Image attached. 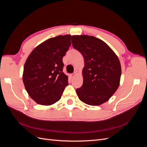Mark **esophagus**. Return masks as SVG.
<instances>
[{"mask_svg": "<svg viewBox=\"0 0 147 147\" xmlns=\"http://www.w3.org/2000/svg\"><path fill=\"white\" fill-rule=\"evenodd\" d=\"M75 75H76V72H74V74H70V77H71V78H74Z\"/></svg>", "mask_w": 147, "mask_h": 147, "instance_id": "1", "label": "esophagus"}]
</instances>
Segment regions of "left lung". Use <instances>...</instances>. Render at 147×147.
<instances>
[{
  "instance_id": "8db88e82",
  "label": "left lung",
  "mask_w": 147,
  "mask_h": 147,
  "mask_svg": "<svg viewBox=\"0 0 147 147\" xmlns=\"http://www.w3.org/2000/svg\"><path fill=\"white\" fill-rule=\"evenodd\" d=\"M72 43L84 61L83 85L76 90L78 98L88 105H101L119 85L121 68L118 57L107 44L94 36L73 35Z\"/></svg>"
}]
</instances>
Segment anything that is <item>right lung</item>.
<instances>
[{
    "mask_svg": "<svg viewBox=\"0 0 147 147\" xmlns=\"http://www.w3.org/2000/svg\"><path fill=\"white\" fill-rule=\"evenodd\" d=\"M70 37L58 35L47 40L34 48L26 61L23 83L29 96L38 104L56 103L68 85L63 58L71 45Z\"/></svg>",
    "mask_w": 147,
    "mask_h": 147,
    "instance_id": "obj_1",
    "label": "right lung"
}]
</instances>
